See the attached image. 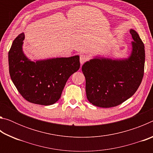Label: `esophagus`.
Listing matches in <instances>:
<instances>
[{"label":"esophagus","mask_w":153,"mask_h":153,"mask_svg":"<svg viewBox=\"0 0 153 153\" xmlns=\"http://www.w3.org/2000/svg\"><path fill=\"white\" fill-rule=\"evenodd\" d=\"M88 60V56L84 54H81L79 56V61L81 65L84 64Z\"/></svg>","instance_id":"34e87169"}]
</instances>
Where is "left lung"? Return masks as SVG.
<instances>
[{"label":"left lung","instance_id":"8db88e82","mask_svg":"<svg viewBox=\"0 0 153 153\" xmlns=\"http://www.w3.org/2000/svg\"><path fill=\"white\" fill-rule=\"evenodd\" d=\"M132 51L125 59L94 58L82 65L88 100L97 107L109 108L123 103L138 90L144 76V45L135 30L129 31Z\"/></svg>","mask_w":153,"mask_h":153}]
</instances>
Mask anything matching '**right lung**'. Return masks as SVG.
Returning a JSON list of instances; mask_svg holds the SVG:
<instances>
[{
    "label": "right lung",
    "instance_id": "obj_1",
    "mask_svg": "<svg viewBox=\"0 0 153 153\" xmlns=\"http://www.w3.org/2000/svg\"><path fill=\"white\" fill-rule=\"evenodd\" d=\"M24 38V33H20L9 51L10 76L28 102L53 105L60 98L69 77L79 69V56L31 61L23 53Z\"/></svg>",
    "mask_w": 153,
    "mask_h": 153
}]
</instances>
